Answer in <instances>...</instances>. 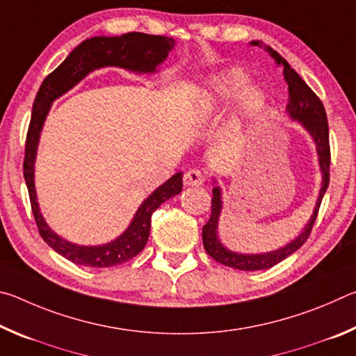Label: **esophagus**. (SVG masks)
<instances>
[{"label": "esophagus", "instance_id": "34e87169", "mask_svg": "<svg viewBox=\"0 0 356 356\" xmlns=\"http://www.w3.org/2000/svg\"><path fill=\"white\" fill-rule=\"evenodd\" d=\"M206 182V174L201 170H190L185 172L184 176V184L186 186H200Z\"/></svg>", "mask_w": 356, "mask_h": 356}]
</instances>
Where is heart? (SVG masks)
<instances>
[{
  "label": "heart",
  "instance_id": "obj_1",
  "mask_svg": "<svg viewBox=\"0 0 356 356\" xmlns=\"http://www.w3.org/2000/svg\"><path fill=\"white\" fill-rule=\"evenodd\" d=\"M246 83H248V75L243 70L229 69L209 78L202 97L206 99L209 106L236 97L237 122H252L264 113L267 97L261 88L246 86Z\"/></svg>",
  "mask_w": 356,
  "mask_h": 356
}]
</instances>
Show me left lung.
I'll use <instances>...</instances> for the list:
<instances>
[{
    "label": "left lung",
    "instance_id": "8db88e82",
    "mask_svg": "<svg viewBox=\"0 0 356 356\" xmlns=\"http://www.w3.org/2000/svg\"><path fill=\"white\" fill-rule=\"evenodd\" d=\"M250 44L252 47L264 48V50L275 59V63L278 64L280 67H282V75H284V80L289 86V104L286 106V111L289 114V118L300 122L301 127L308 131L312 140H314L318 156V166H321L322 171L321 191H318L314 212H312L308 225L303 227V231H301L298 234V237H295L292 242H289L287 245L281 246V248L275 251L262 252V254H243V252L231 251L221 243V240L218 237V221L222 210L221 188L218 185L213 186L212 213H210V220L202 227L204 248H206L210 257L215 259L216 262L226 265V267L245 270V272H256V270L272 268L273 265L284 261L286 257L293 254V252L301 248V245L308 240L311 229L314 226V221L317 218V212L318 207H321L322 197L330 184V135L327 113H325L322 102L314 92H312V89L308 84L303 81V78H301L297 72L289 65L286 59L282 58L278 51H275L272 47L264 45V42L261 40H252ZM213 182L216 184V180H213Z\"/></svg>",
    "mask_w": 356,
    "mask_h": 356
}]
</instances>
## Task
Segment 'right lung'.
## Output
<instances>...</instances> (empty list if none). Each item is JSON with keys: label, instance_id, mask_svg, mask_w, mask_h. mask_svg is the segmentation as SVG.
I'll return each mask as SVG.
<instances>
[{"label": "right lung", "instance_id": "add662e5", "mask_svg": "<svg viewBox=\"0 0 356 356\" xmlns=\"http://www.w3.org/2000/svg\"><path fill=\"white\" fill-rule=\"evenodd\" d=\"M176 40L166 35H152L144 33H127L122 35H95L83 40L80 45L70 51L61 65L51 72L42 81L39 92L35 95L29 122L25 147V163L23 176L26 180L29 201H31L35 225L39 227L40 237L51 246L58 254L69 259L70 262L84 267L105 268L127 262L144 250L150 232V218L161 204L182 191V171L174 174L163 185L152 191L138 207L129 227L118 238L104 245H76L53 231L40 213L34 185V165L38 155L40 131L50 111L51 104L63 94L76 86L83 78L91 72L102 67H120L135 74H155L156 67L166 61Z\"/></svg>", "mask_w": 356, "mask_h": 356}]
</instances>
